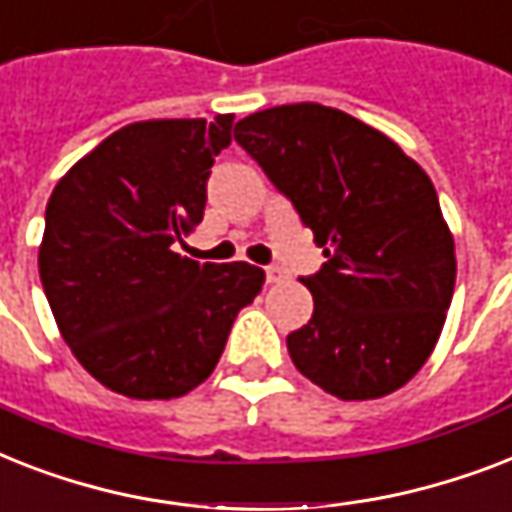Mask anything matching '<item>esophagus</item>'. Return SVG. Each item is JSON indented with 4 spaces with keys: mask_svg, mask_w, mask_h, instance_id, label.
Here are the masks:
<instances>
[{
    "mask_svg": "<svg viewBox=\"0 0 512 512\" xmlns=\"http://www.w3.org/2000/svg\"><path fill=\"white\" fill-rule=\"evenodd\" d=\"M267 282H282V280H288V269L280 267V264H269L267 269Z\"/></svg>",
    "mask_w": 512,
    "mask_h": 512,
    "instance_id": "34e87169",
    "label": "esophagus"
}]
</instances>
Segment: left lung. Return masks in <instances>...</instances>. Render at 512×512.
I'll use <instances>...</instances> for the list:
<instances>
[{
	"label": "left lung",
	"instance_id": "left-lung-1",
	"mask_svg": "<svg viewBox=\"0 0 512 512\" xmlns=\"http://www.w3.org/2000/svg\"><path fill=\"white\" fill-rule=\"evenodd\" d=\"M235 140L327 259L301 277L314 312L288 335L293 365L346 402L402 388L455 293V240L428 174L386 134L317 102L259 110L237 121Z\"/></svg>",
	"mask_w": 512,
	"mask_h": 512
}]
</instances>
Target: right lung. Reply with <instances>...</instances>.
I'll return each instance as SVG.
<instances>
[{
    "mask_svg": "<svg viewBox=\"0 0 512 512\" xmlns=\"http://www.w3.org/2000/svg\"><path fill=\"white\" fill-rule=\"evenodd\" d=\"M232 118L140 121L84 155L44 214L39 275L73 357L116 394L174 399L214 372L264 272L182 253Z\"/></svg>",
    "mask_w": 512,
    "mask_h": 512,
    "instance_id": "1",
    "label": "right lung"
}]
</instances>
